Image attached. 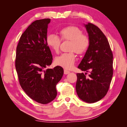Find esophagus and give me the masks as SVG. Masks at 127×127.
<instances>
[{"mask_svg":"<svg viewBox=\"0 0 127 127\" xmlns=\"http://www.w3.org/2000/svg\"><path fill=\"white\" fill-rule=\"evenodd\" d=\"M70 73V72L69 71V70H67L66 69H64V74H69Z\"/></svg>","mask_w":127,"mask_h":127,"instance_id":"34e87169","label":"esophagus"}]
</instances>
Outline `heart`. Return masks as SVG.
Segmentation results:
<instances>
[{
    "instance_id": "1",
    "label": "heart",
    "mask_w": 127,
    "mask_h": 127,
    "mask_svg": "<svg viewBox=\"0 0 127 127\" xmlns=\"http://www.w3.org/2000/svg\"><path fill=\"white\" fill-rule=\"evenodd\" d=\"M60 35L62 40L70 41L69 50L72 51L63 53L58 56L55 58V64L66 69H70L73 66L76 58L74 52L72 51L78 55L83 54L89 48L90 41L87 35L82 34V31L79 28L74 26H70L61 30ZM46 42L53 51L58 52L61 43L58 36L50 34L47 37Z\"/></svg>"
}]
</instances>
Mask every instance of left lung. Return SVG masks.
<instances>
[{"label": "left lung", "instance_id": "8db88e82", "mask_svg": "<svg viewBox=\"0 0 127 127\" xmlns=\"http://www.w3.org/2000/svg\"><path fill=\"white\" fill-rule=\"evenodd\" d=\"M84 25L90 44L78 66L86 73L77 74L76 89L80 99L94 103L108 91L113 74V55L108 40L99 28L91 23ZM87 72L89 74L86 77Z\"/></svg>", "mask_w": 127, "mask_h": 127}]
</instances>
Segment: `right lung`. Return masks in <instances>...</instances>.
Wrapping results in <instances>:
<instances>
[{
    "instance_id": "obj_1",
    "label": "right lung",
    "mask_w": 127,
    "mask_h": 127,
    "mask_svg": "<svg viewBox=\"0 0 127 127\" xmlns=\"http://www.w3.org/2000/svg\"><path fill=\"white\" fill-rule=\"evenodd\" d=\"M50 19L36 20L21 35L16 49V71L22 89L35 101L46 104L57 95L56 85L64 73L62 67L44 69L51 64L53 56L46 42Z\"/></svg>"
}]
</instances>
